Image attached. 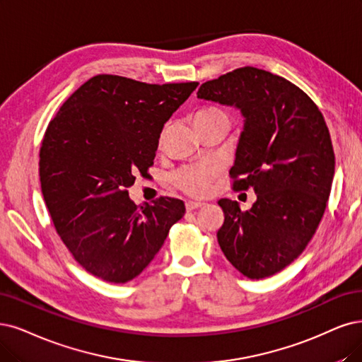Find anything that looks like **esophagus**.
Wrapping results in <instances>:
<instances>
[{
  "instance_id": "1",
  "label": "esophagus",
  "mask_w": 362,
  "mask_h": 362,
  "mask_svg": "<svg viewBox=\"0 0 362 362\" xmlns=\"http://www.w3.org/2000/svg\"><path fill=\"white\" fill-rule=\"evenodd\" d=\"M186 210L188 211H191V210H195V209H198V207H203L204 206V203H197V202H186Z\"/></svg>"
}]
</instances>
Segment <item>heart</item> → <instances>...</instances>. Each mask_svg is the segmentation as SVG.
I'll list each match as a JSON object with an SVG mask.
<instances>
[{
    "instance_id": "1",
    "label": "heart",
    "mask_w": 362,
    "mask_h": 362,
    "mask_svg": "<svg viewBox=\"0 0 362 362\" xmlns=\"http://www.w3.org/2000/svg\"><path fill=\"white\" fill-rule=\"evenodd\" d=\"M194 122L197 128L216 125L221 122H228L226 116L218 107H206L198 110L194 116ZM222 171V165L218 160H207L203 164L186 165L174 174V185L183 192L192 197H204L209 194L211 182L215 180Z\"/></svg>"
}]
</instances>
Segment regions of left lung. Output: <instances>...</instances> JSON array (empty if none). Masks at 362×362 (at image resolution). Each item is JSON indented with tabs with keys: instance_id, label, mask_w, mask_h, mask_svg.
Wrapping results in <instances>:
<instances>
[{
	"instance_id": "obj_1",
	"label": "left lung",
	"mask_w": 362,
	"mask_h": 362,
	"mask_svg": "<svg viewBox=\"0 0 362 362\" xmlns=\"http://www.w3.org/2000/svg\"><path fill=\"white\" fill-rule=\"evenodd\" d=\"M198 98L235 105L245 116L233 188H253L246 211L222 198L218 243L249 279L270 277L297 259L322 221L334 177V149L313 100L289 80L242 66L199 86Z\"/></svg>"
}]
</instances>
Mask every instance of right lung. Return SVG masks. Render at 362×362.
Instances as JSON below:
<instances>
[{
  "mask_svg": "<svg viewBox=\"0 0 362 362\" xmlns=\"http://www.w3.org/2000/svg\"><path fill=\"white\" fill-rule=\"evenodd\" d=\"M197 86L98 74L47 125L38 163L45 203L73 258L104 282L137 277L185 215L182 199L136 206L127 188L149 174L160 131Z\"/></svg>",
  "mask_w": 362,
  "mask_h": 362,
  "instance_id": "add662e5",
  "label": "right lung"
}]
</instances>
